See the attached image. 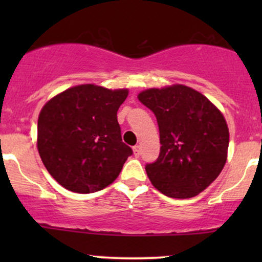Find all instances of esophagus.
Instances as JSON below:
<instances>
[{
	"label": "esophagus",
	"instance_id": "1",
	"mask_svg": "<svg viewBox=\"0 0 262 262\" xmlns=\"http://www.w3.org/2000/svg\"><path fill=\"white\" fill-rule=\"evenodd\" d=\"M133 151L135 156H139L140 155V146L139 145H135L133 146Z\"/></svg>",
	"mask_w": 262,
	"mask_h": 262
}]
</instances>
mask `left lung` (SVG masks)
Masks as SVG:
<instances>
[{"instance_id": "1", "label": "left lung", "mask_w": 262, "mask_h": 262, "mask_svg": "<svg viewBox=\"0 0 262 262\" xmlns=\"http://www.w3.org/2000/svg\"><path fill=\"white\" fill-rule=\"evenodd\" d=\"M152 111L160 132L158 160L145 165L152 186L172 198L197 196L227 161L229 130L223 114L191 87L149 89L138 96Z\"/></svg>"}]
</instances>
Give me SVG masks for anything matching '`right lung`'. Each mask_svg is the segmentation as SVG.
I'll list each match as a JSON object with an SVG mask.
<instances>
[{
    "label": "right lung",
    "mask_w": 262,
    "mask_h": 262,
    "mask_svg": "<svg viewBox=\"0 0 262 262\" xmlns=\"http://www.w3.org/2000/svg\"><path fill=\"white\" fill-rule=\"evenodd\" d=\"M128 90L80 85L41 108L38 151L48 172L69 191L92 193L111 185L133 150L122 141L117 111Z\"/></svg>",
    "instance_id": "1"
}]
</instances>
